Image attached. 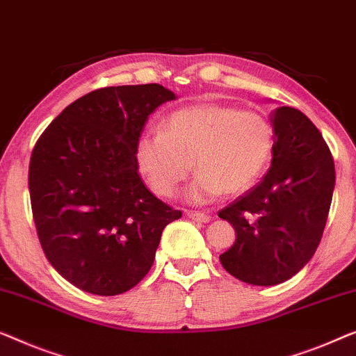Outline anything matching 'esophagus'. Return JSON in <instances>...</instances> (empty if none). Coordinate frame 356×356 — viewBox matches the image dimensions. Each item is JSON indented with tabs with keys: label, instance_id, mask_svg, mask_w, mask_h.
<instances>
[{
	"label": "esophagus",
	"instance_id": "34e87169",
	"mask_svg": "<svg viewBox=\"0 0 356 356\" xmlns=\"http://www.w3.org/2000/svg\"><path fill=\"white\" fill-rule=\"evenodd\" d=\"M188 216L191 220L194 221H199V223H207V221H210V216L207 213H202V212H188Z\"/></svg>",
	"mask_w": 356,
	"mask_h": 356
}]
</instances>
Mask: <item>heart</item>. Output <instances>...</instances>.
I'll return each mask as SVG.
<instances>
[{"instance_id": "obj_1", "label": "heart", "mask_w": 356, "mask_h": 356, "mask_svg": "<svg viewBox=\"0 0 356 356\" xmlns=\"http://www.w3.org/2000/svg\"><path fill=\"white\" fill-rule=\"evenodd\" d=\"M275 149V128L264 112L228 104H195L173 112L162 131L135 144V163L154 194L172 197L193 168L194 202L245 193L261 178Z\"/></svg>"}]
</instances>
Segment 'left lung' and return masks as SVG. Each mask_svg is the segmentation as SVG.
Masks as SVG:
<instances>
[{"mask_svg":"<svg viewBox=\"0 0 356 356\" xmlns=\"http://www.w3.org/2000/svg\"><path fill=\"white\" fill-rule=\"evenodd\" d=\"M275 149L259 184L218 212L236 229L220 255L229 275L275 286L305 266L326 226L336 170L326 141L305 114L282 106L271 117Z\"/></svg>","mask_w":356,"mask_h":356,"instance_id":"8db88e82","label":"left lung"}]
</instances>
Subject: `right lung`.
<instances>
[{
  "label": "right lung",
  "instance_id": "1",
  "mask_svg": "<svg viewBox=\"0 0 356 356\" xmlns=\"http://www.w3.org/2000/svg\"><path fill=\"white\" fill-rule=\"evenodd\" d=\"M173 99L157 83L95 90L67 106L35 144L29 189L40 244L81 291L117 296L135 287L151 270L163 228L181 218L144 186L135 163L147 117Z\"/></svg>",
  "mask_w": 356,
  "mask_h": 356
}]
</instances>
